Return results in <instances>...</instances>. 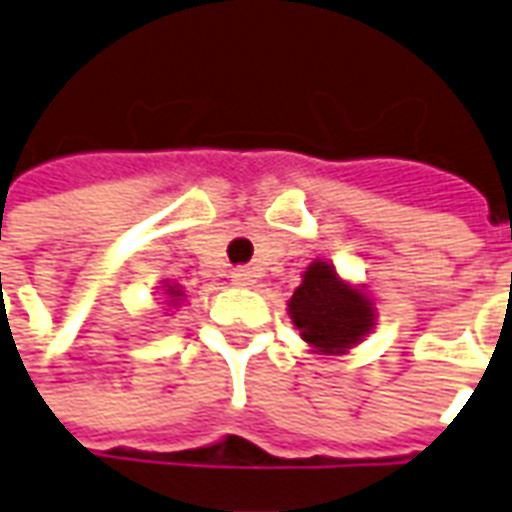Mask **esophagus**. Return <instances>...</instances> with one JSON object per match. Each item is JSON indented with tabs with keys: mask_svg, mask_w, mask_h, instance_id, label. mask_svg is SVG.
Masks as SVG:
<instances>
[{
	"mask_svg": "<svg viewBox=\"0 0 512 512\" xmlns=\"http://www.w3.org/2000/svg\"><path fill=\"white\" fill-rule=\"evenodd\" d=\"M253 270H248V267H237V270L232 272V280L237 283V286H253Z\"/></svg>",
	"mask_w": 512,
	"mask_h": 512,
	"instance_id": "esophagus-1",
	"label": "esophagus"
}]
</instances>
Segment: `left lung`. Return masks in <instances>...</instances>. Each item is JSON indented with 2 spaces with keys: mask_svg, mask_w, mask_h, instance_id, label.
Returning a JSON list of instances; mask_svg holds the SVG:
<instances>
[{
  "mask_svg": "<svg viewBox=\"0 0 512 512\" xmlns=\"http://www.w3.org/2000/svg\"><path fill=\"white\" fill-rule=\"evenodd\" d=\"M288 315L315 353H345L375 326L364 291L345 283L329 261H313L288 302Z\"/></svg>",
  "mask_w": 512,
  "mask_h": 512,
  "instance_id": "8db88e82",
  "label": "left lung"
}]
</instances>
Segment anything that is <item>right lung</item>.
<instances>
[{
    "instance_id": "right-lung-1",
    "label": "right lung",
    "mask_w": 512,
    "mask_h": 512,
    "mask_svg": "<svg viewBox=\"0 0 512 512\" xmlns=\"http://www.w3.org/2000/svg\"><path fill=\"white\" fill-rule=\"evenodd\" d=\"M164 291H167V297H169V305H178V302H180V297H183V291H180L178 286H169V283H167V288H164Z\"/></svg>"
}]
</instances>
